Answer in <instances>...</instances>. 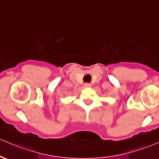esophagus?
<instances>
[{
    "label": "esophagus",
    "mask_w": 159,
    "mask_h": 159,
    "mask_svg": "<svg viewBox=\"0 0 159 159\" xmlns=\"http://www.w3.org/2000/svg\"><path fill=\"white\" fill-rule=\"evenodd\" d=\"M90 86H91V85L89 83H85L84 84V88H90Z\"/></svg>",
    "instance_id": "1"
}]
</instances>
